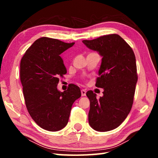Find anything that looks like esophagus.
I'll list each match as a JSON object with an SVG mask.
<instances>
[{
  "mask_svg": "<svg viewBox=\"0 0 158 158\" xmlns=\"http://www.w3.org/2000/svg\"><path fill=\"white\" fill-rule=\"evenodd\" d=\"M81 96H85L86 95V91L85 89H81Z\"/></svg>",
  "mask_w": 158,
  "mask_h": 158,
  "instance_id": "esophagus-1",
  "label": "esophagus"
}]
</instances>
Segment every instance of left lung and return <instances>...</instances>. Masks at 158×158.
Returning a JSON list of instances; mask_svg holds the SVG:
<instances>
[{"instance_id":"obj_1","label":"left lung","mask_w":158,"mask_h":158,"mask_svg":"<svg viewBox=\"0 0 158 158\" xmlns=\"http://www.w3.org/2000/svg\"><path fill=\"white\" fill-rule=\"evenodd\" d=\"M83 43L102 57L96 86L104 89L103 96L97 99L92 90L86 93L90 101L89 124L96 131L107 132L118 127L132 109L138 80L135 55L116 34Z\"/></svg>"}]
</instances>
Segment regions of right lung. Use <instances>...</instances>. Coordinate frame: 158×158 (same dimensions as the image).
<instances>
[{"instance_id": "right-lung-1", "label": "right lung", "mask_w": 158, "mask_h": 158, "mask_svg": "<svg viewBox=\"0 0 158 158\" xmlns=\"http://www.w3.org/2000/svg\"><path fill=\"white\" fill-rule=\"evenodd\" d=\"M75 43L41 37L26 50L20 62V81L28 111L43 129L56 132L68 123L73 102L81 96L78 86L70 84L63 92L57 89L66 73L60 54Z\"/></svg>"}]
</instances>
